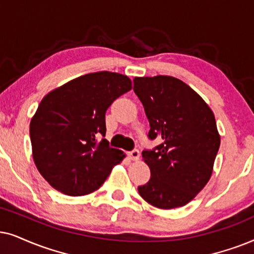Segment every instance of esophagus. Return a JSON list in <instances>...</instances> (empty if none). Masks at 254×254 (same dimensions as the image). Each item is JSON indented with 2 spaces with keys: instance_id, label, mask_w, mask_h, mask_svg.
<instances>
[{
  "instance_id": "esophagus-1",
  "label": "esophagus",
  "mask_w": 254,
  "mask_h": 254,
  "mask_svg": "<svg viewBox=\"0 0 254 254\" xmlns=\"http://www.w3.org/2000/svg\"><path fill=\"white\" fill-rule=\"evenodd\" d=\"M139 155H140V153H139V151L137 150V148H134V150L127 152V157H129L131 160H138V159H139Z\"/></svg>"
}]
</instances>
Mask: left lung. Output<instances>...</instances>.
I'll return each mask as SVG.
<instances>
[{"mask_svg": "<svg viewBox=\"0 0 254 254\" xmlns=\"http://www.w3.org/2000/svg\"><path fill=\"white\" fill-rule=\"evenodd\" d=\"M133 90L150 122V139H162L141 152L151 178L139 186L145 201L160 209L187 204L208 184L221 137L214 113L177 77H134Z\"/></svg>", "mask_w": 254, "mask_h": 254, "instance_id": "1", "label": "left lung"}]
</instances>
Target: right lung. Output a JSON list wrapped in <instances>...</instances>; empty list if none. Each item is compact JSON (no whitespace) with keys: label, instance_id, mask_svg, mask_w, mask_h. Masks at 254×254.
I'll return each mask as SVG.
<instances>
[{"label":"right lung","instance_id":"right-lung-1","mask_svg":"<svg viewBox=\"0 0 254 254\" xmlns=\"http://www.w3.org/2000/svg\"><path fill=\"white\" fill-rule=\"evenodd\" d=\"M132 88L127 75L96 72L79 76L50 92L30 123L33 160L54 189L82 196L99 189L123 151L109 146L106 111Z\"/></svg>","mask_w":254,"mask_h":254}]
</instances>
